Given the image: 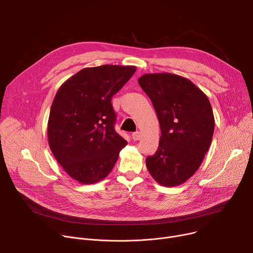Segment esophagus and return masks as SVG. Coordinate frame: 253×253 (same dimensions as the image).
<instances>
[{"label": "esophagus", "instance_id": "34e87169", "mask_svg": "<svg viewBox=\"0 0 253 253\" xmlns=\"http://www.w3.org/2000/svg\"><path fill=\"white\" fill-rule=\"evenodd\" d=\"M132 138H133V140L134 141H137V140H140V138H141V133L140 132H134L133 134H132Z\"/></svg>", "mask_w": 253, "mask_h": 253}]
</instances>
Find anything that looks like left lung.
I'll return each instance as SVG.
<instances>
[{"instance_id":"8db88e82","label":"left lung","mask_w":253,"mask_h":253,"mask_svg":"<svg viewBox=\"0 0 253 253\" xmlns=\"http://www.w3.org/2000/svg\"><path fill=\"white\" fill-rule=\"evenodd\" d=\"M138 83L153 104L161 130L157 151L146 158L147 169L163 186L182 184L210 147L215 125L210 102L190 80L175 74H145Z\"/></svg>"}]
</instances>
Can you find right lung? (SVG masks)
Masks as SVG:
<instances>
[{
	"label": "right lung",
	"mask_w": 253,
	"mask_h": 253,
	"mask_svg": "<svg viewBox=\"0 0 253 253\" xmlns=\"http://www.w3.org/2000/svg\"><path fill=\"white\" fill-rule=\"evenodd\" d=\"M135 66L85 68L58 90L48 121L51 151L73 179L96 183L109 174L127 141L114 128L112 97L135 73Z\"/></svg>",
	"instance_id": "add662e5"
}]
</instances>
